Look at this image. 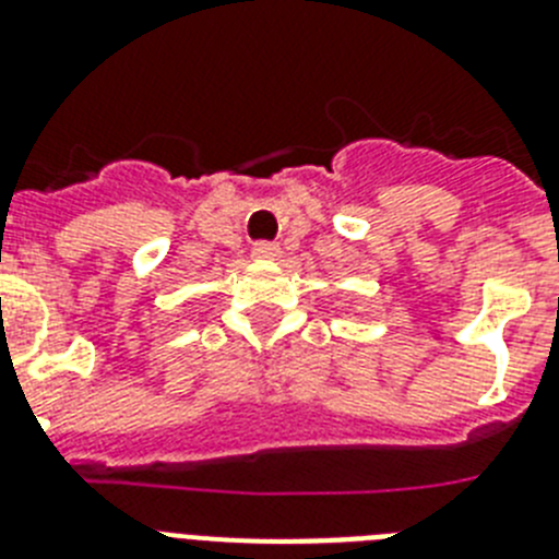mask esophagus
Here are the masks:
<instances>
[{
  "label": "esophagus",
  "mask_w": 559,
  "mask_h": 559,
  "mask_svg": "<svg viewBox=\"0 0 559 559\" xmlns=\"http://www.w3.org/2000/svg\"><path fill=\"white\" fill-rule=\"evenodd\" d=\"M251 254L260 257V260H276L280 257V246L271 243V240H260V243H254Z\"/></svg>",
  "instance_id": "esophagus-1"
}]
</instances>
